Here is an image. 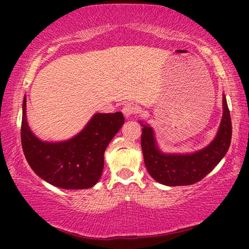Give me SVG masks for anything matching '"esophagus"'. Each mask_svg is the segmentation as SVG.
<instances>
[{
  "mask_svg": "<svg viewBox=\"0 0 249 249\" xmlns=\"http://www.w3.org/2000/svg\"><path fill=\"white\" fill-rule=\"evenodd\" d=\"M124 114L127 115V117H128V115H130V110H125L124 111Z\"/></svg>",
  "mask_w": 249,
  "mask_h": 249,
  "instance_id": "1",
  "label": "esophagus"
}]
</instances>
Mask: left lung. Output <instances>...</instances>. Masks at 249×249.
<instances>
[{"instance_id":"left-lung-1","label":"left lung","mask_w":249,"mask_h":249,"mask_svg":"<svg viewBox=\"0 0 249 249\" xmlns=\"http://www.w3.org/2000/svg\"><path fill=\"white\" fill-rule=\"evenodd\" d=\"M27 97L22 103L21 145L27 162L39 178L62 189H88L100 181L104 152L124 124L121 112L94 113L86 125L67 141L37 137L27 121Z\"/></svg>"}]
</instances>
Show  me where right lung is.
I'll return each instance as SVG.
<instances>
[{"instance_id":"obj_1","label":"right lung","mask_w":249,"mask_h":249,"mask_svg":"<svg viewBox=\"0 0 249 249\" xmlns=\"http://www.w3.org/2000/svg\"><path fill=\"white\" fill-rule=\"evenodd\" d=\"M222 108V119L213 141L206 147L187 154H165L160 151L153 128L141 121L144 162L155 181L165 186L193 185L212 171L226 155L232 135L230 112L224 95Z\"/></svg>"}]
</instances>
